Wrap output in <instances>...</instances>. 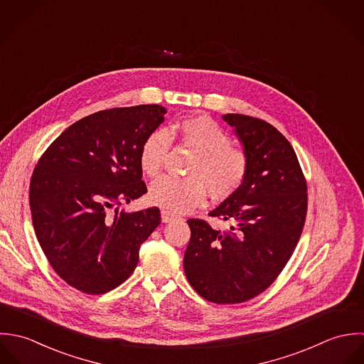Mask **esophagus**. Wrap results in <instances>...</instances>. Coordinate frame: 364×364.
Segmentation results:
<instances>
[{
    "label": "esophagus",
    "instance_id": "1",
    "mask_svg": "<svg viewBox=\"0 0 364 364\" xmlns=\"http://www.w3.org/2000/svg\"><path fill=\"white\" fill-rule=\"evenodd\" d=\"M161 220L163 222H171V220H174V219L177 218L174 214H171V213H168V211H166V210H161Z\"/></svg>",
    "mask_w": 364,
    "mask_h": 364
}]
</instances>
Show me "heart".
Segmentation results:
<instances>
[{
  "instance_id": "obj_1",
  "label": "heart",
  "mask_w": 364,
  "mask_h": 364,
  "mask_svg": "<svg viewBox=\"0 0 364 364\" xmlns=\"http://www.w3.org/2000/svg\"><path fill=\"white\" fill-rule=\"evenodd\" d=\"M171 139L194 151L188 161L187 176L177 178L163 176L149 188L151 204L171 214H181L205 203L207 190L215 200L232 196L245 181L249 159L243 149L232 145L229 134L210 117L186 118L174 124L168 132L154 129L141 146V168L154 177L163 168Z\"/></svg>"
}]
</instances>
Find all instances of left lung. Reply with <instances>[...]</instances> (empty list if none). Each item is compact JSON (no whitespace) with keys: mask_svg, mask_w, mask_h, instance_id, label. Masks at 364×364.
I'll return each instance as SVG.
<instances>
[{"mask_svg":"<svg viewBox=\"0 0 364 364\" xmlns=\"http://www.w3.org/2000/svg\"><path fill=\"white\" fill-rule=\"evenodd\" d=\"M235 128L249 159L243 184L210 217L229 223L214 229L188 219L191 237L184 272L191 287L215 304H239L269 289L286 267L306 217V181L290 142L269 122L222 117Z\"/></svg>","mask_w":364,"mask_h":364,"instance_id":"1","label":"left lung"}]
</instances>
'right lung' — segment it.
Masks as SVG:
<instances>
[{"label":"right lung","instance_id":"add662e5","mask_svg":"<svg viewBox=\"0 0 364 364\" xmlns=\"http://www.w3.org/2000/svg\"><path fill=\"white\" fill-rule=\"evenodd\" d=\"M166 112L157 104L98 111L41 156L29 186L33 229L53 270L75 290L104 294L122 284L159 226L156 207L131 214L118 207L147 193L141 146Z\"/></svg>","mask_w":364,"mask_h":364}]
</instances>
